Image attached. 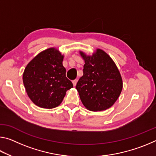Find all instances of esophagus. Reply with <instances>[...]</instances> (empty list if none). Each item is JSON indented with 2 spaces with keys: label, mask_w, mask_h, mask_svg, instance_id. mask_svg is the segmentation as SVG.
Wrapping results in <instances>:
<instances>
[{
  "label": "esophagus",
  "mask_w": 156,
  "mask_h": 156,
  "mask_svg": "<svg viewBox=\"0 0 156 156\" xmlns=\"http://www.w3.org/2000/svg\"><path fill=\"white\" fill-rule=\"evenodd\" d=\"M77 82H78V80H73V81H72L73 86L75 87V86L76 85V84H77Z\"/></svg>",
  "instance_id": "esophagus-1"
}]
</instances>
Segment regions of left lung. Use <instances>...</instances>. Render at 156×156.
<instances>
[{
    "label": "left lung",
    "mask_w": 156,
    "mask_h": 156,
    "mask_svg": "<svg viewBox=\"0 0 156 156\" xmlns=\"http://www.w3.org/2000/svg\"><path fill=\"white\" fill-rule=\"evenodd\" d=\"M84 60L83 76L76 88L84 107L92 112L109 109L122 89V80L115 62L103 50L97 49L92 56L80 51Z\"/></svg>",
    "instance_id": "left-lung-1"
}]
</instances>
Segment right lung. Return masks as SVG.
Segmentation results:
<instances>
[{
  "label": "right lung",
  "mask_w": 156,
  "mask_h": 156,
  "mask_svg": "<svg viewBox=\"0 0 156 156\" xmlns=\"http://www.w3.org/2000/svg\"><path fill=\"white\" fill-rule=\"evenodd\" d=\"M64 56L51 47L37 55L26 66L23 75L25 90L39 107L52 109L60 105L73 84L66 77Z\"/></svg>",
  "instance_id": "obj_1"
}]
</instances>
